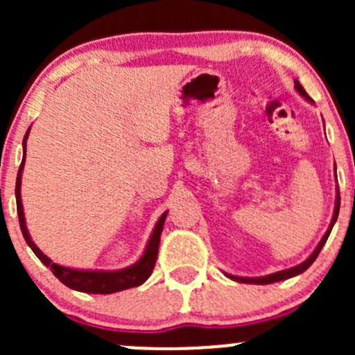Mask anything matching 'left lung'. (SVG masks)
I'll return each mask as SVG.
<instances>
[{
    "label": "left lung",
    "instance_id": "obj_1",
    "mask_svg": "<svg viewBox=\"0 0 355 355\" xmlns=\"http://www.w3.org/2000/svg\"><path fill=\"white\" fill-rule=\"evenodd\" d=\"M294 83H295V85H294V88L297 89V93H299V95L302 96V98L307 100L309 103H311V105H315V103H313V100L311 98V96H309L307 93H305V89H304L302 85H300L299 81H297V80H294ZM336 180H337V178H336ZM339 209H340V193H339V187H336V203H334V215H332L331 223H329V229L325 230L324 237L320 239V242L317 243V247H315V248H313L312 254L309 255L307 259H305L302 263H299V266L291 267V268H285V270H279V272H274V274L262 275V277H239V275L227 274V272H223V274H225L227 277H229V279L235 280V282H240V284H255V285H267V284H274V282H280V280L292 279V277H295V275H300V274H302V272H305V270H307L309 267L312 266L313 260H315V259H317V255L320 254L322 247H324V245H325V242H327L329 235H331V232H332L334 223L337 222V217H339Z\"/></svg>",
    "mask_w": 355,
    "mask_h": 355
}]
</instances>
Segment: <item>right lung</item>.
I'll return each instance as SVG.
<instances>
[{"label": "right lung", "instance_id": "1", "mask_svg": "<svg viewBox=\"0 0 355 355\" xmlns=\"http://www.w3.org/2000/svg\"><path fill=\"white\" fill-rule=\"evenodd\" d=\"M31 126L28 128L26 135L23 138V160L19 165L18 177H16V209H18V218H19V227H21V234L24 240H26L28 247L35 252V255L46 267H50V270L55 274L56 279L61 284H64L67 287L73 288V291L85 292V294H115V292L126 291V288L138 287L152 275L155 262H157L158 255V245H160V235L164 230V223L166 218L168 210L162 214V217L158 218V222L155 223L152 235H150L148 242H146L144 254L140 259L137 260L132 266L125 268H118V270H85V268H73V267H64L60 263H55L48 255H44L36 243L31 239L30 232L26 227V218H24V210L21 203V175L24 168V160H26V140L30 135Z\"/></svg>", "mask_w": 355, "mask_h": 355}]
</instances>
